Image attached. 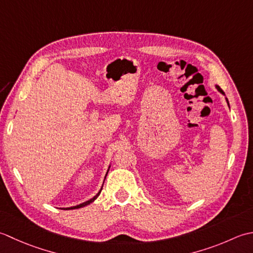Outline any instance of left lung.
Instances as JSON below:
<instances>
[{
  "label": "left lung",
  "instance_id": "left-lung-1",
  "mask_svg": "<svg viewBox=\"0 0 253 253\" xmlns=\"http://www.w3.org/2000/svg\"><path fill=\"white\" fill-rule=\"evenodd\" d=\"M216 89H217L219 92H220V94H223V95H225V92L223 91V90H221L220 88H219V87L218 86H216ZM226 101H227V104H228V106H229V102H228V99H227V98H226Z\"/></svg>",
  "mask_w": 253,
  "mask_h": 253
}]
</instances>
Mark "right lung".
Masks as SVG:
<instances>
[{
    "instance_id": "right-lung-1",
    "label": "right lung",
    "mask_w": 253,
    "mask_h": 253,
    "mask_svg": "<svg viewBox=\"0 0 253 253\" xmlns=\"http://www.w3.org/2000/svg\"><path fill=\"white\" fill-rule=\"evenodd\" d=\"M108 171H109V169L107 170V173H108ZM107 173H106V176H107ZM105 179H106V177H105ZM104 185V184H102ZM101 190H102V188L99 190V192H98L94 198L92 199H90V200H88V201H86V202H84V203H82V204H79V205H76V206H72V208H66V209H64V210H73V209H81V208H84V206H86V205H88V204H90L91 202H94V201L98 198V195L100 194V192H101Z\"/></svg>"
}]
</instances>
